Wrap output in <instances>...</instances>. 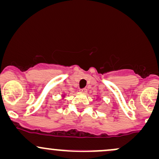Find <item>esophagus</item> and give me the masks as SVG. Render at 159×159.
I'll use <instances>...</instances> for the list:
<instances>
[{
  "instance_id": "obj_1",
  "label": "esophagus",
  "mask_w": 159,
  "mask_h": 159,
  "mask_svg": "<svg viewBox=\"0 0 159 159\" xmlns=\"http://www.w3.org/2000/svg\"><path fill=\"white\" fill-rule=\"evenodd\" d=\"M80 92H81V93H86L87 92H88V90H87L86 88H83V89H81V90H80Z\"/></svg>"
}]
</instances>
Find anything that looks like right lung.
<instances>
[{
  "mask_svg": "<svg viewBox=\"0 0 159 159\" xmlns=\"http://www.w3.org/2000/svg\"><path fill=\"white\" fill-rule=\"evenodd\" d=\"M62 98H64V97H65V96L63 95V96H62Z\"/></svg>",
  "mask_w": 159,
  "mask_h": 159,
  "instance_id": "obj_1",
  "label": "right lung"
}]
</instances>
